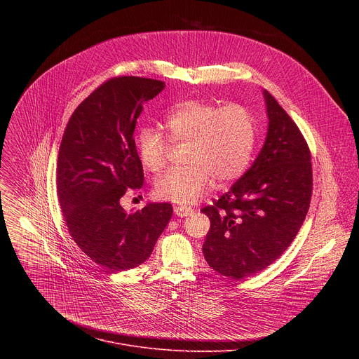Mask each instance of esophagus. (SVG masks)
Here are the masks:
<instances>
[{"label": "esophagus", "mask_w": 359, "mask_h": 359, "mask_svg": "<svg viewBox=\"0 0 359 359\" xmlns=\"http://www.w3.org/2000/svg\"><path fill=\"white\" fill-rule=\"evenodd\" d=\"M193 209L191 208H187V206H175V213L179 216V217H187L190 215H193Z\"/></svg>", "instance_id": "34e87169"}]
</instances>
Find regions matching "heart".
<instances>
[{
	"mask_svg": "<svg viewBox=\"0 0 359 359\" xmlns=\"http://www.w3.org/2000/svg\"><path fill=\"white\" fill-rule=\"evenodd\" d=\"M163 128L168 137L155 128H142L136 135V151L142 166L158 173L166 166L169 140L187 143V166L169 170L155 184L159 198L180 204L198 200L213 180L226 184L240 177L255 142L254 116L238 104L219 108L209 102L186 100L169 112Z\"/></svg>",
	"mask_w": 359,
	"mask_h": 359,
	"instance_id": "b5f03b06",
	"label": "heart"
}]
</instances>
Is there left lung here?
<instances>
[{
  "mask_svg": "<svg viewBox=\"0 0 359 359\" xmlns=\"http://www.w3.org/2000/svg\"><path fill=\"white\" fill-rule=\"evenodd\" d=\"M269 132L252 166L212 206L208 264L233 280L274 263L295 238L313 194L311 151L295 122L264 90Z\"/></svg>",
  "mask_w": 359,
  "mask_h": 359,
  "instance_id": "left-lung-1",
  "label": "left lung"
}]
</instances>
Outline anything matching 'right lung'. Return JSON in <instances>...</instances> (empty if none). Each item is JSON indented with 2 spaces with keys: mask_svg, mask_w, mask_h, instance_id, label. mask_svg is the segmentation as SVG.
<instances>
[{
  "mask_svg": "<svg viewBox=\"0 0 359 359\" xmlns=\"http://www.w3.org/2000/svg\"><path fill=\"white\" fill-rule=\"evenodd\" d=\"M163 88L150 78L108 79L81 102L61 140L57 193L64 222L76 245L111 273L146 262L173 213L170 203H149L135 213L121 206L144 179L136 119Z\"/></svg>",
  "mask_w": 359,
  "mask_h": 359,
  "instance_id": "1",
  "label": "right lung"
}]
</instances>
